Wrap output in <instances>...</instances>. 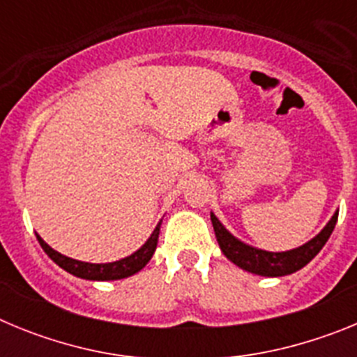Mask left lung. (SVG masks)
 I'll return each instance as SVG.
<instances>
[{"label": "left lung", "instance_id": "1", "mask_svg": "<svg viewBox=\"0 0 357 357\" xmlns=\"http://www.w3.org/2000/svg\"><path fill=\"white\" fill-rule=\"evenodd\" d=\"M211 222H213L218 245H220L223 254L227 255V259H230L239 268L247 270V272L255 273V275L282 277L304 268L321 250V247L326 245L327 239L333 234L334 225L338 222V213H334L331 222L324 227V230L317 238H313L302 247L293 248V250L288 252H266L248 247V245H245V243H241L230 234L213 213H211Z\"/></svg>", "mask_w": 357, "mask_h": 357}]
</instances>
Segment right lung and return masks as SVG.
Segmentation results:
<instances>
[{
	"label": "right lung",
	"instance_id": "right-lung-1",
	"mask_svg": "<svg viewBox=\"0 0 357 357\" xmlns=\"http://www.w3.org/2000/svg\"><path fill=\"white\" fill-rule=\"evenodd\" d=\"M160 223L155 227V230L151 232L148 241L144 243L139 250L134 252V254L128 255V257H125V259H119V261H114V263H105V264H93V263H84V261L71 259V257H66V255L53 250L48 243L44 241L43 238H39V236H37V239H39L43 250L50 255V259H53V263H56L61 268H64L66 272H69L71 275L80 277V279H87V280H116V279H125V277L134 275V273L139 272L141 268H144V264L151 259V255H153V252H155L157 248V241H159Z\"/></svg>",
	"mask_w": 357,
	"mask_h": 357
}]
</instances>
